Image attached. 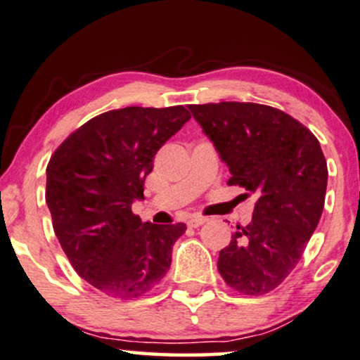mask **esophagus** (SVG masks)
I'll return each instance as SVG.
<instances>
[{"instance_id": "esophagus-1", "label": "esophagus", "mask_w": 360, "mask_h": 360, "mask_svg": "<svg viewBox=\"0 0 360 360\" xmlns=\"http://www.w3.org/2000/svg\"><path fill=\"white\" fill-rule=\"evenodd\" d=\"M207 221L205 217H191L189 220H187V226H191V229H197V226L204 225Z\"/></svg>"}]
</instances>
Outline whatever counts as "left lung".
<instances>
[{"instance_id": "left-lung-1", "label": "left lung", "mask_w": 360, "mask_h": 360, "mask_svg": "<svg viewBox=\"0 0 360 360\" xmlns=\"http://www.w3.org/2000/svg\"><path fill=\"white\" fill-rule=\"evenodd\" d=\"M189 110L229 166V186L257 197L251 221L236 226L217 267L233 290L264 295L298 264L321 219L328 166L320 141L271 105L230 101Z\"/></svg>"}]
</instances>
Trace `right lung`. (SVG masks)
<instances>
[{
    "mask_svg": "<svg viewBox=\"0 0 360 360\" xmlns=\"http://www.w3.org/2000/svg\"><path fill=\"white\" fill-rule=\"evenodd\" d=\"M191 119L182 105L99 114L55 150L47 166L53 230L73 269L105 295L131 300L153 290L171 266L184 224L141 221L131 204L161 146Z\"/></svg>",
    "mask_w": 360,
    "mask_h": 360,
    "instance_id": "1",
    "label": "right lung"
}]
</instances>
